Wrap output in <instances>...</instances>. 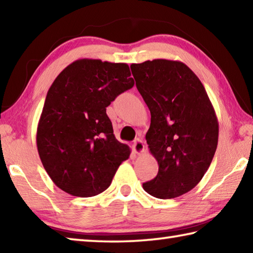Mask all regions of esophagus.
Segmentation results:
<instances>
[{
	"label": "esophagus",
	"instance_id": "1",
	"mask_svg": "<svg viewBox=\"0 0 253 253\" xmlns=\"http://www.w3.org/2000/svg\"><path fill=\"white\" fill-rule=\"evenodd\" d=\"M144 143L142 142V139L140 138H136L134 140V144H132V149H134V152L136 154H142L144 152Z\"/></svg>",
	"mask_w": 253,
	"mask_h": 253
}]
</instances>
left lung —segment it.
Here are the masks:
<instances>
[{
	"label": "left lung",
	"instance_id": "8db88e82",
	"mask_svg": "<svg viewBox=\"0 0 253 253\" xmlns=\"http://www.w3.org/2000/svg\"><path fill=\"white\" fill-rule=\"evenodd\" d=\"M136 87L151 111L146 132L158 173L143 188L174 199L198 185L216 151L219 123L202 83L186 65L155 59L132 63Z\"/></svg>",
	"mask_w": 253,
	"mask_h": 253
}]
</instances>
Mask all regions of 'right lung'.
<instances>
[{
    "instance_id": "add662e5",
    "label": "right lung",
    "mask_w": 253,
    "mask_h": 253,
    "mask_svg": "<svg viewBox=\"0 0 253 253\" xmlns=\"http://www.w3.org/2000/svg\"><path fill=\"white\" fill-rule=\"evenodd\" d=\"M129 67L80 59L51 84L37 129L46 173L68 194L90 198L109 187L130 149L114 135L106 107L134 87Z\"/></svg>"
}]
</instances>
